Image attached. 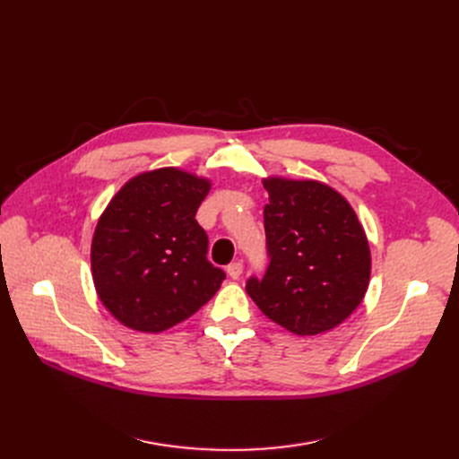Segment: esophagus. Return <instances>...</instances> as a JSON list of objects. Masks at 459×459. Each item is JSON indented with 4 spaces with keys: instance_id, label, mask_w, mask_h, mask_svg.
<instances>
[{
    "instance_id": "34e87169",
    "label": "esophagus",
    "mask_w": 459,
    "mask_h": 459,
    "mask_svg": "<svg viewBox=\"0 0 459 459\" xmlns=\"http://www.w3.org/2000/svg\"><path fill=\"white\" fill-rule=\"evenodd\" d=\"M242 272H244V264L242 262H232V264H229V266H227V273H229L230 279H238L239 275H242Z\"/></svg>"
}]
</instances>
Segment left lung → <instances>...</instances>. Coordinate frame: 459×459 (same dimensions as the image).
Returning a JSON list of instances; mask_svg holds the SVG:
<instances>
[{"instance_id": "obj_1", "label": "left lung", "mask_w": 459, "mask_h": 459, "mask_svg": "<svg viewBox=\"0 0 459 459\" xmlns=\"http://www.w3.org/2000/svg\"><path fill=\"white\" fill-rule=\"evenodd\" d=\"M268 268L246 290L275 324L318 334L342 324L363 301L370 249L348 201L315 180L264 182Z\"/></svg>"}]
</instances>
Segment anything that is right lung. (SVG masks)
Segmentation results:
<instances>
[{
    "mask_svg": "<svg viewBox=\"0 0 459 459\" xmlns=\"http://www.w3.org/2000/svg\"><path fill=\"white\" fill-rule=\"evenodd\" d=\"M210 182L178 169L132 178L96 225L91 266L96 292L125 325L160 333L189 318L227 277L206 258L195 213Z\"/></svg>",
    "mask_w": 459,
    "mask_h": 459,
    "instance_id": "obj_1",
    "label": "right lung"
}]
</instances>
